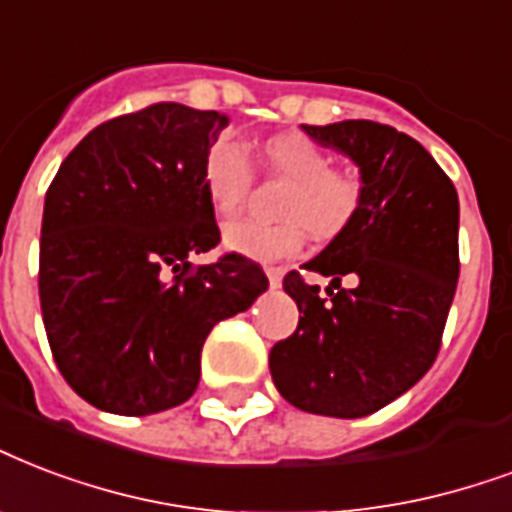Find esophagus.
Instances as JSON below:
<instances>
[{
  "label": "esophagus",
  "mask_w": 512,
  "mask_h": 512,
  "mask_svg": "<svg viewBox=\"0 0 512 512\" xmlns=\"http://www.w3.org/2000/svg\"><path fill=\"white\" fill-rule=\"evenodd\" d=\"M265 276H268V284L276 290L284 279V268H265Z\"/></svg>",
  "instance_id": "34e87169"
}]
</instances>
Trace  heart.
I'll return each instance as SVG.
<instances>
[{
    "label": "heart",
    "instance_id": "1",
    "mask_svg": "<svg viewBox=\"0 0 512 512\" xmlns=\"http://www.w3.org/2000/svg\"><path fill=\"white\" fill-rule=\"evenodd\" d=\"M265 163L279 177L292 182L282 204L287 222L265 225L257 220H233L222 228V244L236 255L252 260H282L298 255L306 228L317 239H335L349 228L362 209V179L349 169H333L330 152L308 136L284 134L268 139ZM252 161L247 147L220 136L204 158V195L214 214L239 212L252 190Z\"/></svg>",
    "mask_w": 512,
    "mask_h": 512
}]
</instances>
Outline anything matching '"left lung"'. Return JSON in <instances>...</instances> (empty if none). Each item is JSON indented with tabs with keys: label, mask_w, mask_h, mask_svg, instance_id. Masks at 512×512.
<instances>
[{
	"label": "left lung",
	"mask_w": 512,
	"mask_h": 512,
	"mask_svg": "<svg viewBox=\"0 0 512 512\" xmlns=\"http://www.w3.org/2000/svg\"><path fill=\"white\" fill-rule=\"evenodd\" d=\"M300 128L360 169L365 195L349 228L303 265L333 279L327 295L298 271L284 276L300 322L268 365L300 411L360 419L405 395L438 357L459 279V195L435 158L392 126Z\"/></svg>",
	"instance_id": "obj_1"
}]
</instances>
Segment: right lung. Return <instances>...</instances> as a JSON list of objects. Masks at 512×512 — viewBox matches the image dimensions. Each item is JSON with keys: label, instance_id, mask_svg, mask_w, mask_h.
Here are the masks:
<instances>
[{"label": "right lung", "instance_id": "obj_1", "mask_svg": "<svg viewBox=\"0 0 512 512\" xmlns=\"http://www.w3.org/2000/svg\"><path fill=\"white\" fill-rule=\"evenodd\" d=\"M220 112L152 104L93 128L50 182L39 239V303L53 360L85 403L120 416L182 405L217 322L265 290L247 257L190 271L217 247L204 158Z\"/></svg>", "mask_w": 512, "mask_h": 512}]
</instances>
